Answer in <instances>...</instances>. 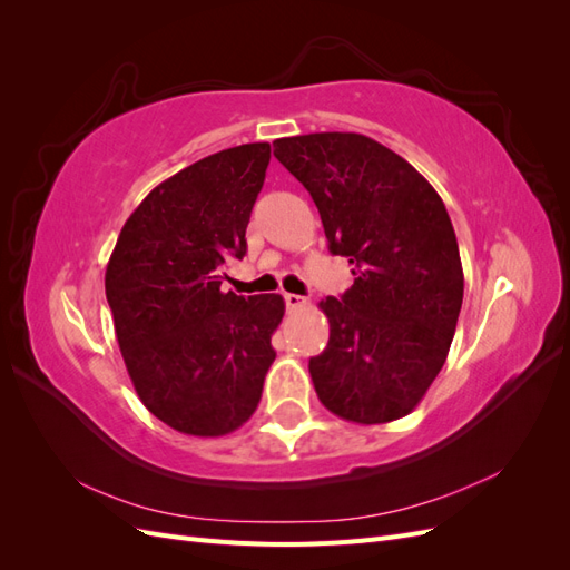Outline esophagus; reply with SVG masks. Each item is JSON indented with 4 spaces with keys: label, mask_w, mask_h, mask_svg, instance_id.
Wrapping results in <instances>:
<instances>
[{
    "label": "esophagus",
    "mask_w": 570,
    "mask_h": 570,
    "mask_svg": "<svg viewBox=\"0 0 570 570\" xmlns=\"http://www.w3.org/2000/svg\"><path fill=\"white\" fill-rule=\"evenodd\" d=\"M285 306L289 308V312H297V308H302V306H306V297H302V295H292V292H285Z\"/></svg>",
    "instance_id": "34e87169"
}]
</instances>
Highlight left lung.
<instances>
[{"instance_id":"left-lung-1","label":"left lung","mask_w":570,"mask_h":570,"mask_svg":"<svg viewBox=\"0 0 570 570\" xmlns=\"http://www.w3.org/2000/svg\"><path fill=\"white\" fill-rule=\"evenodd\" d=\"M273 147L316 202L331 252L354 266V285L318 304L331 323L327 347L308 361L318 400L361 425L402 419L444 366L463 302L444 202L366 135L312 132Z\"/></svg>"}]
</instances>
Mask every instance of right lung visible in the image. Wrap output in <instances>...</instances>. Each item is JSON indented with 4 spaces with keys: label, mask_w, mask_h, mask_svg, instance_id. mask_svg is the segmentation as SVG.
I'll return each instance as SVG.
<instances>
[{
    "label": "right lung",
    "mask_w": 570,
    "mask_h": 570,
    "mask_svg": "<svg viewBox=\"0 0 570 570\" xmlns=\"http://www.w3.org/2000/svg\"><path fill=\"white\" fill-rule=\"evenodd\" d=\"M268 142L212 154L157 185L130 214L105 287L120 354L142 404L178 433L220 438L262 400L281 295L239 297L220 283L247 252Z\"/></svg>",
    "instance_id": "right-lung-1"
}]
</instances>
